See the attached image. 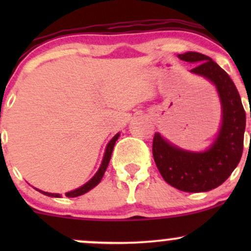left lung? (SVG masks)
<instances>
[{
	"instance_id": "left-lung-1",
	"label": "left lung",
	"mask_w": 251,
	"mask_h": 251,
	"mask_svg": "<svg viewBox=\"0 0 251 251\" xmlns=\"http://www.w3.org/2000/svg\"><path fill=\"white\" fill-rule=\"evenodd\" d=\"M179 59L197 62L191 73L214 82L223 107V123L217 139L208 151L195 153L180 150L154 133L152 153L166 183L185 192H205L223 184L240 163L243 152L246 111L235 83L214 60L188 51Z\"/></svg>"
}]
</instances>
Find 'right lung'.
<instances>
[{
	"label": "right lung",
	"mask_w": 251,
	"mask_h": 251,
	"mask_svg": "<svg viewBox=\"0 0 251 251\" xmlns=\"http://www.w3.org/2000/svg\"><path fill=\"white\" fill-rule=\"evenodd\" d=\"M119 138V133L114 135L113 138H112L111 142L108 143L107 148H106V152H105V155H103V159H102V163H101V166H100V169L98 170V172L94 176L93 178H92L91 180L87 181V183L85 184V185H82L81 188L74 190V191H71V192H67L66 196H67L68 198H73V197H77V196H81L83 194H86V192H88L89 190L93 189L94 186H97L98 184L100 183V180H101L103 174H105L106 169H107L108 166V163H109V159H111V155H112V152H113V148H114V144H116L117 139ZM37 191H40V190H37ZM42 192L43 195L46 196H50V197H61L59 194H50V192H43V191H40Z\"/></svg>",
	"instance_id": "right-lung-1"
}]
</instances>
